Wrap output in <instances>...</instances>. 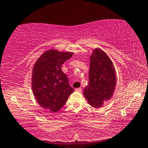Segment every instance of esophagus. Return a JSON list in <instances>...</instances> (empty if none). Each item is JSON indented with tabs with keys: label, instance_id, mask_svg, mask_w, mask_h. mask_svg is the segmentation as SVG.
I'll list each match as a JSON object with an SVG mask.
<instances>
[{
	"label": "esophagus",
	"instance_id": "34e87169",
	"mask_svg": "<svg viewBox=\"0 0 148 148\" xmlns=\"http://www.w3.org/2000/svg\"><path fill=\"white\" fill-rule=\"evenodd\" d=\"M75 91L76 92H82V89H81V88H77V89H75Z\"/></svg>",
	"mask_w": 148,
	"mask_h": 148
}]
</instances>
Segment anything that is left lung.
<instances>
[{"label":"left lung","mask_w":148,"mask_h":148,"mask_svg":"<svg viewBox=\"0 0 148 148\" xmlns=\"http://www.w3.org/2000/svg\"><path fill=\"white\" fill-rule=\"evenodd\" d=\"M89 80L83 95L93 108L102 107L113 96L117 77L112 60L100 48H95L90 56Z\"/></svg>","instance_id":"left-lung-1"}]
</instances>
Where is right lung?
I'll return each instance as SVG.
<instances>
[{"mask_svg":"<svg viewBox=\"0 0 148 148\" xmlns=\"http://www.w3.org/2000/svg\"><path fill=\"white\" fill-rule=\"evenodd\" d=\"M73 54L71 52L49 49L42 53L32 70L31 87L35 99L42 108L59 111L74 92L61 65Z\"/></svg>","mask_w":148,"mask_h":148,"instance_id":"right-lung-1","label":"right lung"}]
</instances>
